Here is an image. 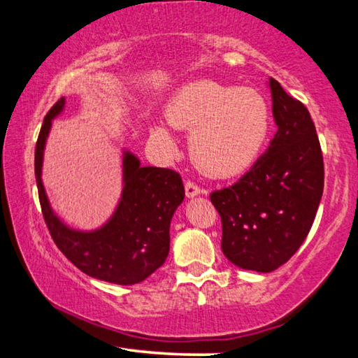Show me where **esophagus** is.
<instances>
[{"label":"esophagus","instance_id":"esophagus-1","mask_svg":"<svg viewBox=\"0 0 358 358\" xmlns=\"http://www.w3.org/2000/svg\"><path fill=\"white\" fill-rule=\"evenodd\" d=\"M185 191H186L187 197H194V196H197V194L202 192L201 186H199L197 183H194V181H191V180H187L185 183Z\"/></svg>","mask_w":358,"mask_h":358}]
</instances>
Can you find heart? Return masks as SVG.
<instances>
[{"label": "heart", "instance_id": "b5f03b06", "mask_svg": "<svg viewBox=\"0 0 358 358\" xmlns=\"http://www.w3.org/2000/svg\"><path fill=\"white\" fill-rule=\"evenodd\" d=\"M173 128L191 131L189 151L201 171L230 177L252 164L270 132L268 102L257 90L213 80L186 85L167 107ZM153 136L169 151L175 142L166 126Z\"/></svg>", "mask_w": 358, "mask_h": 358}]
</instances>
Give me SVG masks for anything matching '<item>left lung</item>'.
Segmentation results:
<instances>
[{
    "label": "left lung",
    "instance_id": "8db88e82",
    "mask_svg": "<svg viewBox=\"0 0 358 358\" xmlns=\"http://www.w3.org/2000/svg\"><path fill=\"white\" fill-rule=\"evenodd\" d=\"M278 132L237 183L213 191L224 256L268 273L286 264L310 234L324 191V157L311 115L270 78Z\"/></svg>",
    "mask_w": 358,
    "mask_h": 358
}]
</instances>
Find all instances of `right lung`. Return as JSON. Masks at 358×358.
Instances as JSON below:
<instances>
[{
    "label": "right lung",
    "instance_id": "obj_1",
    "mask_svg": "<svg viewBox=\"0 0 358 358\" xmlns=\"http://www.w3.org/2000/svg\"><path fill=\"white\" fill-rule=\"evenodd\" d=\"M63 107L64 98L47 112L34 153L36 183L48 232L58 250L88 276L121 286L147 280L166 262L171 248V220L185 199L180 173L172 169L142 167L134 155L126 153L123 196L112 220L94 232L66 227L53 215L41 180L48 131Z\"/></svg>",
    "mask_w": 358,
    "mask_h": 358
}]
</instances>
